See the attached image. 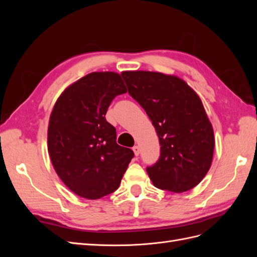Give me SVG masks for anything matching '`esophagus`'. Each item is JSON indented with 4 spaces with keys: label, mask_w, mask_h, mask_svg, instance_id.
Listing matches in <instances>:
<instances>
[{
    "label": "esophagus",
    "mask_w": 257,
    "mask_h": 257,
    "mask_svg": "<svg viewBox=\"0 0 257 257\" xmlns=\"http://www.w3.org/2000/svg\"><path fill=\"white\" fill-rule=\"evenodd\" d=\"M133 151H134V154L136 155V157H138L139 151H141V150H139V147L138 146H134L133 147Z\"/></svg>",
    "instance_id": "obj_1"
}]
</instances>
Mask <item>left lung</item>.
I'll list each match as a JSON object with an SVG mask.
<instances>
[{"mask_svg": "<svg viewBox=\"0 0 257 257\" xmlns=\"http://www.w3.org/2000/svg\"><path fill=\"white\" fill-rule=\"evenodd\" d=\"M122 77L157 131L161 155L147 167L158 189L175 193L196 186L211 166L214 134L201 99L184 80L159 72L126 71Z\"/></svg>", "mask_w": 257, "mask_h": 257, "instance_id": "8db88e82", "label": "left lung"}]
</instances>
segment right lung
Listing matches in <instances>:
<instances>
[{"instance_id":"obj_1","label":"right lung","mask_w":257,"mask_h":257,"mask_svg":"<svg viewBox=\"0 0 257 257\" xmlns=\"http://www.w3.org/2000/svg\"><path fill=\"white\" fill-rule=\"evenodd\" d=\"M126 93L121 75L94 72L62 92L50 114L48 153L54 170L76 195L98 199L119 188L134 152L116 144L106 121L112 99Z\"/></svg>"}]
</instances>
